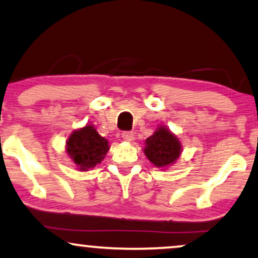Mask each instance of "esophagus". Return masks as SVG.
<instances>
[{
    "label": "esophagus",
    "instance_id": "esophagus-1",
    "mask_svg": "<svg viewBox=\"0 0 258 258\" xmlns=\"http://www.w3.org/2000/svg\"><path fill=\"white\" fill-rule=\"evenodd\" d=\"M122 137H123V140H124V141L130 142V141H133V140H134V133L133 132H123Z\"/></svg>",
    "mask_w": 258,
    "mask_h": 258
}]
</instances>
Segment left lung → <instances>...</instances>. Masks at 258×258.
Wrapping results in <instances>:
<instances>
[{
    "label": "left lung",
    "instance_id": "obj_1",
    "mask_svg": "<svg viewBox=\"0 0 258 258\" xmlns=\"http://www.w3.org/2000/svg\"><path fill=\"white\" fill-rule=\"evenodd\" d=\"M143 152L154 166L162 168L176 161L181 154V143L169 129L159 126L156 132L146 140Z\"/></svg>",
    "mask_w": 258,
    "mask_h": 258
}]
</instances>
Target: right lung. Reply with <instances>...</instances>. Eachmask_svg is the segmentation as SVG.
Here are the masks:
<instances>
[{
  "mask_svg": "<svg viewBox=\"0 0 258 258\" xmlns=\"http://www.w3.org/2000/svg\"><path fill=\"white\" fill-rule=\"evenodd\" d=\"M108 140L97 133L93 125L75 130L66 141V152L78 169L88 170L100 163L109 150Z\"/></svg>",
  "mask_w": 258,
  "mask_h": 258,
  "instance_id": "1",
  "label": "right lung"
}]
</instances>
